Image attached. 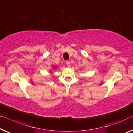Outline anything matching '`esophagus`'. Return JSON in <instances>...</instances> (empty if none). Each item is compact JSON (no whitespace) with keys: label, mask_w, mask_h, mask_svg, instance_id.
<instances>
[{"label":"esophagus","mask_w":133,"mask_h":133,"mask_svg":"<svg viewBox=\"0 0 133 133\" xmlns=\"http://www.w3.org/2000/svg\"><path fill=\"white\" fill-rule=\"evenodd\" d=\"M66 63L67 66H71V63H70V62H69V61H66Z\"/></svg>","instance_id":"1"}]
</instances>
